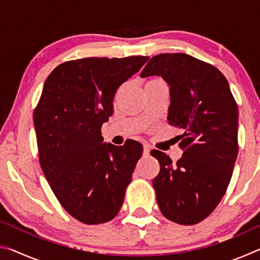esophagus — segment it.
<instances>
[{"mask_svg": "<svg viewBox=\"0 0 260 260\" xmlns=\"http://www.w3.org/2000/svg\"><path fill=\"white\" fill-rule=\"evenodd\" d=\"M149 153H150V149H149V147L144 144V146H143V156H148Z\"/></svg>", "mask_w": 260, "mask_h": 260, "instance_id": "34e87169", "label": "esophagus"}]
</instances>
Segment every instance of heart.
Listing matches in <instances>:
<instances>
[{
    "instance_id": "obj_1",
    "label": "heart",
    "mask_w": 260,
    "mask_h": 260,
    "mask_svg": "<svg viewBox=\"0 0 260 260\" xmlns=\"http://www.w3.org/2000/svg\"><path fill=\"white\" fill-rule=\"evenodd\" d=\"M155 81H160L159 79H151V80H149L147 83H149V82H155Z\"/></svg>"
}]
</instances>
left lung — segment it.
Masks as SVG:
<instances>
[{
  "label": "left lung",
  "instance_id": "obj_1",
  "mask_svg": "<svg viewBox=\"0 0 260 260\" xmlns=\"http://www.w3.org/2000/svg\"><path fill=\"white\" fill-rule=\"evenodd\" d=\"M140 76L161 77L170 86L167 120L183 133L175 164L151 151L160 165L152 180L158 206L171 221L195 225L225 195L239 152V110L230 83L213 65L182 52L153 56Z\"/></svg>",
  "mask_w": 260,
  "mask_h": 260
}]
</instances>
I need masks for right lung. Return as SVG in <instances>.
<instances>
[{"label": "right lung", "instance_id": "right-lung-1", "mask_svg": "<svg viewBox=\"0 0 260 260\" xmlns=\"http://www.w3.org/2000/svg\"><path fill=\"white\" fill-rule=\"evenodd\" d=\"M148 56L89 57L65 61L47 78L33 120L39 160L48 183L68 212L87 225L119 212L142 144L103 143L101 127L113 113L118 88Z\"/></svg>", "mask_w": 260, "mask_h": 260}]
</instances>
